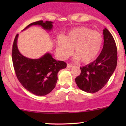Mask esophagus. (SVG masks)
I'll use <instances>...</instances> for the list:
<instances>
[{
    "label": "esophagus",
    "instance_id": "1",
    "mask_svg": "<svg viewBox=\"0 0 126 126\" xmlns=\"http://www.w3.org/2000/svg\"><path fill=\"white\" fill-rule=\"evenodd\" d=\"M73 66V64H70V63H67V67H72Z\"/></svg>",
    "mask_w": 126,
    "mask_h": 126
}]
</instances>
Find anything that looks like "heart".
Here are the masks:
<instances>
[{
	"mask_svg": "<svg viewBox=\"0 0 126 126\" xmlns=\"http://www.w3.org/2000/svg\"><path fill=\"white\" fill-rule=\"evenodd\" d=\"M102 44L101 34L85 27L73 29L66 37L60 36L57 40L59 53L62 59L71 56L75 48V60L84 63H91L98 57Z\"/></svg>",
	"mask_w": 126,
	"mask_h": 126,
	"instance_id": "1",
	"label": "heart"
}]
</instances>
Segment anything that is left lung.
Masks as SVG:
<instances>
[{
	"instance_id": "left-lung-1",
	"label": "left lung",
	"mask_w": 126,
	"mask_h": 126,
	"mask_svg": "<svg viewBox=\"0 0 126 126\" xmlns=\"http://www.w3.org/2000/svg\"><path fill=\"white\" fill-rule=\"evenodd\" d=\"M103 48L97 59L88 65L80 67L81 73L75 79L79 89L95 93L102 89L117 66V50L114 39L107 28L103 30Z\"/></svg>"
}]
</instances>
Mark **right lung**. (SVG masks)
<instances>
[{"mask_svg": "<svg viewBox=\"0 0 126 126\" xmlns=\"http://www.w3.org/2000/svg\"><path fill=\"white\" fill-rule=\"evenodd\" d=\"M53 22L39 21L30 24L24 30L32 25H40L47 31L53 28ZM18 34L16 35L12 47V57L16 75L22 85L29 92L37 96H44L56 86L57 73L66 67L63 61L56 60L50 53L40 59L27 58L19 51L17 46Z\"/></svg>", "mask_w": 126, "mask_h": 126, "instance_id": "add662e5", "label": "right lung"}]
</instances>
